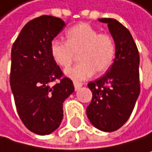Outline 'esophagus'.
Segmentation results:
<instances>
[{"mask_svg": "<svg viewBox=\"0 0 152 152\" xmlns=\"http://www.w3.org/2000/svg\"><path fill=\"white\" fill-rule=\"evenodd\" d=\"M74 86H75V90L77 91L80 88L82 87V83H79V82H74Z\"/></svg>", "mask_w": 152, "mask_h": 152, "instance_id": "34e87169", "label": "esophagus"}]
</instances>
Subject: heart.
Instances as JSON below:
<instances>
[{
    "label": "heart",
    "mask_w": 152,
    "mask_h": 152,
    "mask_svg": "<svg viewBox=\"0 0 152 152\" xmlns=\"http://www.w3.org/2000/svg\"><path fill=\"white\" fill-rule=\"evenodd\" d=\"M66 42L53 39L50 54L54 61L62 68H67L78 55L80 63L64 71V75L74 81H82L94 74H103L111 67L115 44L108 34L98 31L88 23H77L65 33Z\"/></svg>",
    "instance_id": "b5f03b06"
}]
</instances>
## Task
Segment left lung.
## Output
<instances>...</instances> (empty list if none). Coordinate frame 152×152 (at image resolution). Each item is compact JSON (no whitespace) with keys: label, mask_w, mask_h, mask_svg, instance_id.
I'll return each instance as SVG.
<instances>
[{"label":"left lung","mask_w":152,"mask_h":152,"mask_svg":"<svg viewBox=\"0 0 152 152\" xmlns=\"http://www.w3.org/2000/svg\"><path fill=\"white\" fill-rule=\"evenodd\" d=\"M98 20L108 24L115 56L107 74L88 84L93 98L86 113L93 126L111 132L127 122L135 106L140 94V57L132 34L122 23L114 19Z\"/></svg>","instance_id":"obj_1"}]
</instances>
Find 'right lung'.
Returning <instances> with one entry per match:
<instances>
[{
	"instance_id": "1",
	"label": "right lung",
	"mask_w": 152,
	"mask_h": 152,
	"mask_svg": "<svg viewBox=\"0 0 152 152\" xmlns=\"http://www.w3.org/2000/svg\"><path fill=\"white\" fill-rule=\"evenodd\" d=\"M65 26L52 16H40L24 25L11 50L10 86L20 118L32 132L46 135L63 118V102L75 91L50 54L52 40ZM60 79L57 84H50Z\"/></svg>"
}]
</instances>
